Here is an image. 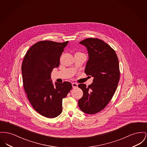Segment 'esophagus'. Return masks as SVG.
<instances>
[{"mask_svg":"<svg viewBox=\"0 0 147 147\" xmlns=\"http://www.w3.org/2000/svg\"><path fill=\"white\" fill-rule=\"evenodd\" d=\"M72 86L73 88H76L78 87V84L76 83H72Z\"/></svg>","mask_w":147,"mask_h":147,"instance_id":"1","label":"esophagus"}]
</instances>
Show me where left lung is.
<instances>
[{
	"mask_svg": "<svg viewBox=\"0 0 147 147\" xmlns=\"http://www.w3.org/2000/svg\"><path fill=\"white\" fill-rule=\"evenodd\" d=\"M79 43L86 47L89 55L85 73L94 79L88 86L78 85L83 92L78 105L83 112L94 114L103 109L115 92L120 78L119 61L115 51L101 39L86 38Z\"/></svg>",
	"mask_w": 147,
	"mask_h": 147,
	"instance_id": "obj_1",
	"label": "left lung"
}]
</instances>
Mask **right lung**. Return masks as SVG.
Wrapping results in <instances>:
<instances>
[{"label": "right lung", "instance_id": "obj_1", "mask_svg": "<svg viewBox=\"0 0 147 147\" xmlns=\"http://www.w3.org/2000/svg\"><path fill=\"white\" fill-rule=\"evenodd\" d=\"M68 41L58 43L42 40L32 45L23 59L22 71L24 89L35 110L45 117L53 118L62 112V100L72 88L69 82L55 83L51 72L59 67L60 57Z\"/></svg>", "mask_w": 147, "mask_h": 147}]
</instances>
